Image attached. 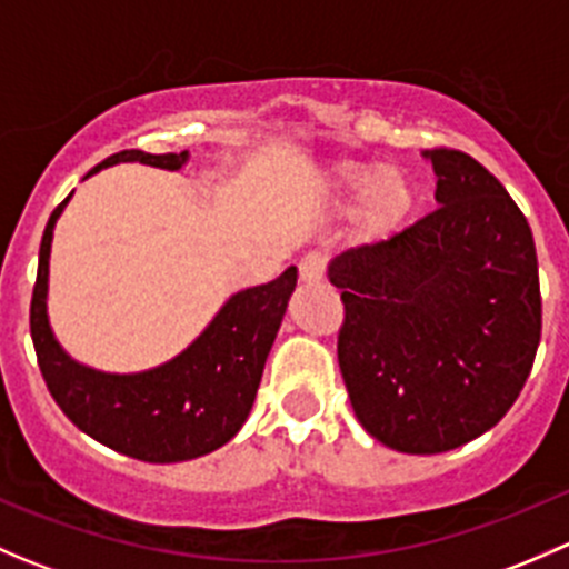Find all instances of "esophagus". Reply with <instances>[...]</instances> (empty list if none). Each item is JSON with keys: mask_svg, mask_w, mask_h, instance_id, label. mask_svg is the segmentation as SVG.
<instances>
[{"mask_svg": "<svg viewBox=\"0 0 569 569\" xmlns=\"http://www.w3.org/2000/svg\"><path fill=\"white\" fill-rule=\"evenodd\" d=\"M325 278V258L319 252H311L300 261V280L302 283H319Z\"/></svg>", "mask_w": 569, "mask_h": 569, "instance_id": "1", "label": "esophagus"}]
</instances>
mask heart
Listing matches in <instances>:
<instances>
[{"instance_id": "b5f03b06", "label": "heart", "mask_w": 569, "mask_h": 569, "mask_svg": "<svg viewBox=\"0 0 569 569\" xmlns=\"http://www.w3.org/2000/svg\"><path fill=\"white\" fill-rule=\"evenodd\" d=\"M330 181L341 194H358V217L369 233H391L416 206V187L396 164L336 162Z\"/></svg>"}]
</instances>
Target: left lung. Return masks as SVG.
<instances>
[{
    "instance_id": "1",
    "label": "left lung",
    "mask_w": 569,
    "mask_h": 569,
    "mask_svg": "<svg viewBox=\"0 0 569 569\" xmlns=\"http://www.w3.org/2000/svg\"><path fill=\"white\" fill-rule=\"evenodd\" d=\"M429 211L332 258L338 366L366 432L440 455L496 427L531 375L542 330L537 248L523 211L473 157L432 148Z\"/></svg>"
}]
</instances>
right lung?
Wrapping results in <instances>:
<instances>
[{"label": "right lung", "mask_w": 569, "mask_h": 569, "mask_svg": "<svg viewBox=\"0 0 569 569\" xmlns=\"http://www.w3.org/2000/svg\"><path fill=\"white\" fill-rule=\"evenodd\" d=\"M187 159V151H120L88 176L118 162L178 170ZM68 200L71 194L46 222L30 306L32 343L49 393L84 435L134 460L183 462L226 446L252 410L263 363L297 286V267L233 295L211 325L168 363L140 375H104L68 358L46 317L51 233Z\"/></svg>", "instance_id": "obj_1"}]
</instances>
